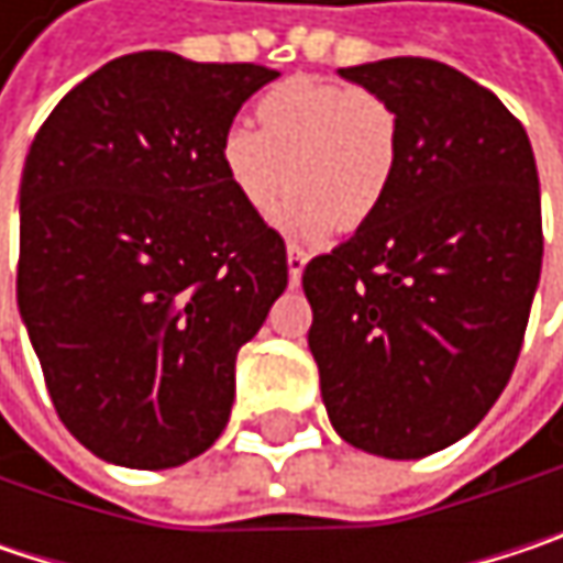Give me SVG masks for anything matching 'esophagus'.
Segmentation results:
<instances>
[{
  "instance_id": "obj_1",
  "label": "esophagus",
  "mask_w": 563,
  "mask_h": 563,
  "mask_svg": "<svg viewBox=\"0 0 563 563\" xmlns=\"http://www.w3.org/2000/svg\"><path fill=\"white\" fill-rule=\"evenodd\" d=\"M286 267H289V283L296 286L302 277V267H306V254L296 244H289V251H286Z\"/></svg>"
}]
</instances>
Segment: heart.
Listing matches in <instances>:
<instances>
[{"label": "heart", "instance_id": "b5f03b06", "mask_svg": "<svg viewBox=\"0 0 563 563\" xmlns=\"http://www.w3.org/2000/svg\"><path fill=\"white\" fill-rule=\"evenodd\" d=\"M257 130L228 126L218 163L251 214H274L296 238L365 224L400 169V117L375 90L325 77H289L261 93Z\"/></svg>", "mask_w": 563, "mask_h": 563}]
</instances>
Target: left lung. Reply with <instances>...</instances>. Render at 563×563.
<instances>
[{
	"instance_id": "8db88e82",
	"label": "left lung",
	"mask_w": 563,
	"mask_h": 563,
	"mask_svg": "<svg viewBox=\"0 0 563 563\" xmlns=\"http://www.w3.org/2000/svg\"><path fill=\"white\" fill-rule=\"evenodd\" d=\"M342 77L391 100L400 169L385 205L302 271L309 352L339 437L417 460L466 437L506 391L541 277V191L525 126L430 57Z\"/></svg>"
}]
</instances>
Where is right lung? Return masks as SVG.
I'll return each instance as SVG.
<instances>
[{
  "mask_svg": "<svg viewBox=\"0 0 563 563\" xmlns=\"http://www.w3.org/2000/svg\"><path fill=\"white\" fill-rule=\"evenodd\" d=\"M264 64L123 55L42 123L19 188V312L60 423L100 460L205 453L234 362L286 289V244L231 191L221 133Z\"/></svg>",
  "mask_w": 563,
  "mask_h": 563,
  "instance_id": "1",
  "label": "right lung"
}]
</instances>
